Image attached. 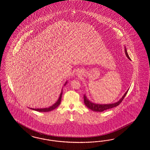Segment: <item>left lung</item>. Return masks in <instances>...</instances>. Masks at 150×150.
<instances>
[{
  "label": "left lung",
  "mask_w": 150,
  "mask_h": 150,
  "mask_svg": "<svg viewBox=\"0 0 150 150\" xmlns=\"http://www.w3.org/2000/svg\"><path fill=\"white\" fill-rule=\"evenodd\" d=\"M125 54L127 55V58L129 59V60H131V59L130 58L129 55L127 54V49L125 48ZM127 90L125 94L124 95L122 98L119 100V101H118L116 103H112V104H108V105H99V104H96L94 103L93 102H91L90 100H88L87 98L86 97L85 95L83 96V100H84V103L85 105H86L87 107L89 109H91L93 111H95V112H103L105 110H107V109H110V108H112L113 107H117L118 106V105H120V103L123 101V100H124V97H125L126 95L127 94Z\"/></svg>",
  "instance_id": "left-lung-1"
}]
</instances>
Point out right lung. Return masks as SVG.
<instances>
[{
	"mask_svg": "<svg viewBox=\"0 0 150 150\" xmlns=\"http://www.w3.org/2000/svg\"><path fill=\"white\" fill-rule=\"evenodd\" d=\"M67 83V81L65 82V83L64 84V85H65ZM62 92H63V90H62V92H61V93H60V95L58 100L56 102V103H54V105H52V106H50V107H49V108H40V109H39V108H37V109L31 108V109L35 110L37 111V112H50L51 110H53V109L56 108L57 107H58L59 105L60 104L61 100H62V93H63Z\"/></svg>",
	"mask_w": 150,
	"mask_h": 150,
	"instance_id": "obj_1",
	"label": "right lung"
}]
</instances>
